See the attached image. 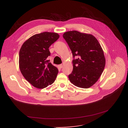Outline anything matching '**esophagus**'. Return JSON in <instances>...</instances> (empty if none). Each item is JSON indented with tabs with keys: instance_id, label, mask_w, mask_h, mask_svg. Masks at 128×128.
Masks as SVG:
<instances>
[{
	"instance_id": "esophagus-1",
	"label": "esophagus",
	"mask_w": 128,
	"mask_h": 128,
	"mask_svg": "<svg viewBox=\"0 0 128 128\" xmlns=\"http://www.w3.org/2000/svg\"><path fill=\"white\" fill-rule=\"evenodd\" d=\"M62 66H63V65H62V64H60V65H59V68H62Z\"/></svg>"
}]
</instances>
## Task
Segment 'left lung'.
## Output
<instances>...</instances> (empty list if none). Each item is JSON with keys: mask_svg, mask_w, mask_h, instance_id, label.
Instances as JSON below:
<instances>
[{"mask_svg": "<svg viewBox=\"0 0 128 128\" xmlns=\"http://www.w3.org/2000/svg\"><path fill=\"white\" fill-rule=\"evenodd\" d=\"M72 50L73 70L69 75L72 84L80 88H88L96 83L106 64L102 48L93 35L77 31H68L62 35ZM78 58L74 59V56Z\"/></svg>", "mask_w": 128, "mask_h": 128, "instance_id": "left-lung-1", "label": "left lung"}]
</instances>
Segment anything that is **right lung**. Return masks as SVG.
Instances as JSON below:
<instances>
[{
	"instance_id": "1",
	"label": "right lung",
	"mask_w": 128,
	"mask_h": 128,
	"mask_svg": "<svg viewBox=\"0 0 128 128\" xmlns=\"http://www.w3.org/2000/svg\"><path fill=\"white\" fill-rule=\"evenodd\" d=\"M59 38L54 32L36 34L24 43L19 52V68L21 74L32 85L43 88L52 84L58 69L48 60L50 46Z\"/></svg>"
}]
</instances>
